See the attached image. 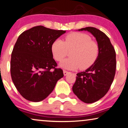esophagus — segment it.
<instances>
[{"label":"esophagus","mask_w":128,"mask_h":128,"mask_svg":"<svg viewBox=\"0 0 128 128\" xmlns=\"http://www.w3.org/2000/svg\"><path fill=\"white\" fill-rule=\"evenodd\" d=\"M70 72H68V71H66V70H63V73H64V76H67V75Z\"/></svg>","instance_id":"1"}]
</instances>
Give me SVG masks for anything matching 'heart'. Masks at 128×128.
<instances>
[{
    "instance_id": "b5f03b06",
    "label": "heart",
    "mask_w": 128,
    "mask_h": 128,
    "mask_svg": "<svg viewBox=\"0 0 128 128\" xmlns=\"http://www.w3.org/2000/svg\"><path fill=\"white\" fill-rule=\"evenodd\" d=\"M70 58L60 64L64 68L86 70L94 64L100 54V46L89 35L74 32L66 36L64 41L57 39L52 42V52L54 58L61 61L70 52Z\"/></svg>"
}]
</instances>
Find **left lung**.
Returning <instances> with one entry per match:
<instances>
[{
    "instance_id": "1",
    "label": "left lung",
    "mask_w": 128,
    "mask_h": 128,
    "mask_svg": "<svg viewBox=\"0 0 128 128\" xmlns=\"http://www.w3.org/2000/svg\"><path fill=\"white\" fill-rule=\"evenodd\" d=\"M86 30L95 37L100 46V54L94 64L86 71L76 74L72 91L78 98L86 104L95 102L108 92L115 75L116 52L110 38L95 27L79 29Z\"/></svg>"
}]
</instances>
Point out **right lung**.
Listing matches in <instances>:
<instances>
[{"instance_id": "obj_1", "label": "right lung", "mask_w": 128, "mask_h": 128, "mask_svg": "<svg viewBox=\"0 0 128 128\" xmlns=\"http://www.w3.org/2000/svg\"><path fill=\"white\" fill-rule=\"evenodd\" d=\"M65 33L37 26L18 37L12 52L10 74L16 89L27 100H44L64 76L62 70L57 68L52 45Z\"/></svg>"}]
</instances>
